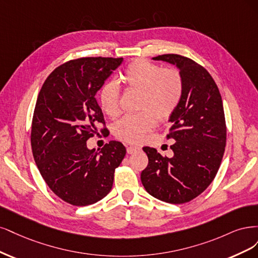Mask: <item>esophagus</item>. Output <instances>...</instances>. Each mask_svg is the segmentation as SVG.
<instances>
[{
    "label": "esophagus",
    "mask_w": 258,
    "mask_h": 258,
    "mask_svg": "<svg viewBox=\"0 0 258 258\" xmlns=\"http://www.w3.org/2000/svg\"><path fill=\"white\" fill-rule=\"evenodd\" d=\"M126 150H127L128 154H133V153H136V152L140 151L141 148L138 147V146H128Z\"/></svg>",
    "instance_id": "esophagus-1"
}]
</instances>
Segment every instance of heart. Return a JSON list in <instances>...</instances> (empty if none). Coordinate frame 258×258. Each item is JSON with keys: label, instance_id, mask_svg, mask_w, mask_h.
Here are the masks:
<instances>
[{"label": "heart", "instance_id": "heart-1", "mask_svg": "<svg viewBox=\"0 0 258 258\" xmlns=\"http://www.w3.org/2000/svg\"><path fill=\"white\" fill-rule=\"evenodd\" d=\"M120 80L130 91L139 93L138 112L126 114L114 125V135L126 143H139L157 123L169 119L177 110L184 92V81L176 68H163L145 59L128 64ZM99 104L110 118L121 113L120 89L107 82L99 91Z\"/></svg>", "mask_w": 258, "mask_h": 258}]
</instances>
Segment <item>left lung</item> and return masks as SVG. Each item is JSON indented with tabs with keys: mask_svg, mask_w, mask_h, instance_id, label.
<instances>
[{
	"mask_svg": "<svg viewBox=\"0 0 258 258\" xmlns=\"http://www.w3.org/2000/svg\"><path fill=\"white\" fill-rule=\"evenodd\" d=\"M174 64L184 81L183 97L169 118L167 139L172 157L144 147L149 163L141 172L147 192L162 202L180 205L201 195L220 168L226 146V122L219 88L201 64L179 54L153 57Z\"/></svg>",
	"mask_w": 258,
	"mask_h": 258,
	"instance_id": "8db88e82",
	"label": "left lung"
}]
</instances>
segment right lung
I'll return each instance as SVG.
<instances>
[{
  "mask_svg": "<svg viewBox=\"0 0 258 258\" xmlns=\"http://www.w3.org/2000/svg\"><path fill=\"white\" fill-rule=\"evenodd\" d=\"M123 57L88 56L63 63L41 87L32 120L31 146L37 168L52 192L73 206L97 203L110 192L126 149L111 140L101 151L87 140L107 133L95 94Z\"/></svg>",
  "mask_w": 258,
  "mask_h": 258,
  "instance_id": "1",
  "label": "right lung"
}]
</instances>
